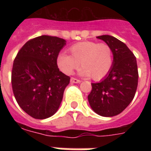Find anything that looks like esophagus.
<instances>
[{"mask_svg": "<svg viewBox=\"0 0 151 151\" xmlns=\"http://www.w3.org/2000/svg\"><path fill=\"white\" fill-rule=\"evenodd\" d=\"M70 82H72V83H77V84H78V83H81V81L78 80V79H76V78H70Z\"/></svg>", "mask_w": 151, "mask_h": 151, "instance_id": "obj_1", "label": "esophagus"}]
</instances>
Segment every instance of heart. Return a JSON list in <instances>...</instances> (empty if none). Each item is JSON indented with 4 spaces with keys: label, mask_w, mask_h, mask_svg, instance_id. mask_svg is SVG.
Returning <instances> with one entry per match:
<instances>
[{
    "label": "heart",
    "mask_w": 151,
    "mask_h": 151,
    "mask_svg": "<svg viewBox=\"0 0 151 151\" xmlns=\"http://www.w3.org/2000/svg\"><path fill=\"white\" fill-rule=\"evenodd\" d=\"M71 55L60 53L57 57V65L62 72L70 74L79 66L82 68L79 74L89 77L95 81L105 78L113 65V52L106 44L95 41H82L70 48Z\"/></svg>",
    "instance_id": "b5f03b06"
}]
</instances>
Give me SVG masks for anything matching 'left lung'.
Returning <instances> with one entry per match:
<instances>
[{
    "label": "left lung",
    "mask_w": 151,
    "mask_h": 151,
    "mask_svg": "<svg viewBox=\"0 0 151 151\" xmlns=\"http://www.w3.org/2000/svg\"><path fill=\"white\" fill-rule=\"evenodd\" d=\"M97 38L110 46L113 65L107 75L99 83H92L88 103L97 114L114 117L130 104L138 85V68L134 54L124 43L110 35Z\"/></svg>",
    "instance_id": "left-lung-1"
}]
</instances>
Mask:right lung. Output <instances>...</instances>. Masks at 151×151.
I'll list each match as a JSON object with an SVG mask.
<instances>
[{"instance_id":"right-lung-1","label":"right lung","mask_w":151,"mask_h":151,"mask_svg":"<svg viewBox=\"0 0 151 151\" xmlns=\"http://www.w3.org/2000/svg\"><path fill=\"white\" fill-rule=\"evenodd\" d=\"M66 44L57 37H37L27 41L14 60L13 93L20 107L34 118L45 119L59 110L70 79L57 66V57Z\"/></svg>"}]
</instances>
